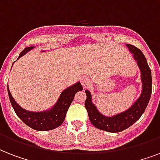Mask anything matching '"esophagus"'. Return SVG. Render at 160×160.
Returning <instances> with one entry per match:
<instances>
[{
	"label": "esophagus",
	"mask_w": 160,
	"mask_h": 160,
	"mask_svg": "<svg viewBox=\"0 0 160 160\" xmlns=\"http://www.w3.org/2000/svg\"><path fill=\"white\" fill-rule=\"evenodd\" d=\"M90 84V80L89 79V77L87 76H85L81 79V85L84 86V87H86L87 85H89Z\"/></svg>",
	"instance_id": "1"
}]
</instances>
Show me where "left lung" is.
I'll return each mask as SVG.
<instances>
[{"label":"left lung","instance_id":"obj_1","mask_svg":"<svg viewBox=\"0 0 160 160\" xmlns=\"http://www.w3.org/2000/svg\"><path fill=\"white\" fill-rule=\"evenodd\" d=\"M130 53L137 62L141 72L142 92L138 100L130 108L113 116H106L100 113L92 102V96L89 90H85L86 100L85 105L91 124L97 129L110 133H118L128 129L134 124L144 114L149 104L152 93L151 70L149 69L146 58L142 51L133 45L126 44Z\"/></svg>","mask_w":160,"mask_h":160}]
</instances>
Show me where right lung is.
Segmentation results:
<instances>
[{
	"label": "right lung",
	"mask_w": 160,
	"mask_h": 160,
	"mask_svg": "<svg viewBox=\"0 0 160 160\" xmlns=\"http://www.w3.org/2000/svg\"><path fill=\"white\" fill-rule=\"evenodd\" d=\"M33 48H35L34 46H31V47H26L21 52V54L19 55L18 59L26 55L28 51H30ZM82 90L83 87L80 82L75 83L73 85L63 90L58 100L52 108L47 109V110H44V111L33 112L29 111V110L21 108L12 97L9 87L7 89L10 101H11V105L13 107L17 116L26 125L31 127V129L39 130V131L51 130V129H54L61 125L65 119V115H66L68 109L72 102V100H74L75 95L78 91H81Z\"/></svg>",
	"instance_id": "1"
}]
</instances>
